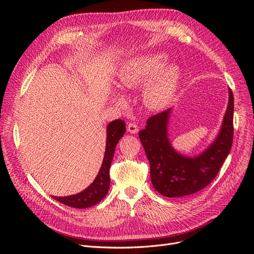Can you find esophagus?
<instances>
[{"label": "esophagus", "mask_w": 254, "mask_h": 254, "mask_svg": "<svg viewBox=\"0 0 254 254\" xmlns=\"http://www.w3.org/2000/svg\"><path fill=\"white\" fill-rule=\"evenodd\" d=\"M127 129L128 132H130V134H137V132L139 131L138 126L136 124H128Z\"/></svg>", "instance_id": "34e87169"}]
</instances>
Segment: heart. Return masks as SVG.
Segmentation results:
<instances>
[{"label": "heart", "instance_id": "b5f03b06", "mask_svg": "<svg viewBox=\"0 0 254 254\" xmlns=\"http://www.w3.org/2000/svg\"><path fill=\"white\" fill-rule=\"evenodd\" d=\"M162 53L139 56L128 61L119 75V85L130 91L143 86V99L150 109L163 110L174 100L181 79V70L176 64H164ZM122 104V98L116 99Z\"/></svg>", "mask_w": 254, "mask_h": 254}]
</instances>
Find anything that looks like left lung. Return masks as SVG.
<instances>
[{
  "mask_svg": "<svg viewBox=\"0 0 254 254\" xmlns=\"http://www.w3.org/2000/svg\"><path fill=\"white\" fill-rule=\"evenodd\" d=\"M172 108L147 119L139 138L150 164V178L156 191L168 197H180L203 190L216 177L228 157L234 137V96L229 88V103L217 136L199 154L178 152L169 139Z\"/></svg>",
  "mask_w": 254,
  "mask_h": 254,
  "instance_id": "left-lung-1",
  "label": "left lung"
}]
</instances>
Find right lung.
Segmentation results:
<instances>
[{"label":"right lung","mask_w":254,"mask_h":254,"mask_svg":"<svg viewBox=\"0 0 254 254\" xmlns=\"http://www.w3.org/2000/svg\"><path fill=\"white\" fill-rule=\"evenodd\" d=\"M107 139L102 166L92 183L81 192L68 196H52L58 202L73 208L84 209L100 203L108 193L110 186L109 171L118 141L126 132V124L122 119H116L107 126Z\"/></svg>","instance_id":"1"}]
</instances>
